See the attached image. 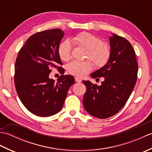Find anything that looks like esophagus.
<instances>
[{"mask_svg": "<svg viewBox=\"0 0 152 152\" xmlns=\"http://www.w3.org/2000/svg\"><path fill=\"white\" fill-rule=\"evenodd\" d=\"M75 81H76V82L80 83V82H82V80L80 79V78H78V77H75Z\"/></svg>", "mask_w": 152, "mask_h": 152, "instance_id": "34e87169", "label": "esophagus"}]
</instances>
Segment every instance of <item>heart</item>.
I'll return each instance as SVG.
<instances>
[{
  "mask_svg": "<svg viewBox=\"0 0 152 152\" xmlns=\"http://www.w3.org/2000/svg\"><path fill=\"white\" fill-rule=\"evenodd\" d=\"M71 40L76 46L86 49V59H90L84 61H73L69 63L66 69L71 74L83 77L93 70L94 66L93 62L98 68L104 66L108 62L111 56L110 47L107 42L101 41L100 37L88 32H82L74 37ZM58 53L61 59L64 61L70 59L72 46L69 41L64 40L59 44Z\"/></svg>",
  "mask_w": 152,
  "mask_h": 152,
  "instance_id": "b5f03b06",
  "label": "heart"
}]
</instances>
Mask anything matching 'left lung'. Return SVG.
I'll list each match as a JSON object with an SVG mask.
<instances>
[{"instance_id": "1", "label": "left lung", "mask_w": 152, "mask_h": 152, "mask_svg": "<svg viewBox=\"0 0 152 152\" xmlns=\"http://www.w3.org/2000/svg\"><path fill=\"white\" fill-rule=\"evenodd\" d=\"M109 40L111 56L108 62L91 74L93 78L104 77L101 86L83 81L87 88L83 107L89 114L100 119L111 117L124 107L137 80L138 64L131 43L115 34Z\"/></svg>"}]
</instances>
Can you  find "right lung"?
<instances>
[{"instance_id": "add662e5", "label": "right lung", "mask_w": 152, "mask_h": 152, "mask_svg": "<svg viewBox=\"0 0 152 152\" xmlns=\"http://www.w3.org/2000/svg\"><path fill=\"white\" fill-rule=\"evenodd\" d=\"M63 36L59 28L35 33L28 38L16 59V91L25 107L38 116L48 117L59 112L69 88L75 83L72 76L63 75L64 70L58 66L63 64L58 48ZM52 67L62 74L57 82L49 78Z\"/></svg>"}]
</instances>
